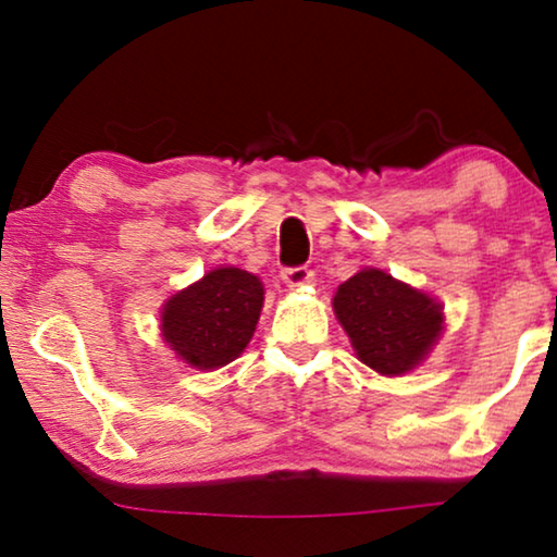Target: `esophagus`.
Segmentation results:
<instances>
[{
    "instance_id": "1",
    "label": "esophagus",
    "mask_w": 557,
    "mask_h": 557,
    "mask_svg": "<svg viewBox=\"0 0 557 557\" xmlns=\"http://www.w3.org/2000/svg\"><path fill=\"white\" fill-rule=\"evenodd\" d=\"M281 281H284L288 288H299L304 284H309L311 271L307 269V265H296V269H284V271H281Z\"/></svg>"
}]
</instances>
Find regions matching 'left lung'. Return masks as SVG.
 Returning <instances> with one entry per match:
<instances>
[{"mask_svg": "<svg viewBox=\"0 0 557 557\" xmlns=\"http://www.w3.org/2000/svg\"><path fill=\"white\" fill-rule=\"evenodd\" d=\"M332 307L360 362L380 375H406L444 330L438 301L377 269H362L345 281Z\"/></svg>", "mask_w": 557, "mask_h": 557, "instance_id": "left-lung-1", "label": "left lung"}]
</instances>
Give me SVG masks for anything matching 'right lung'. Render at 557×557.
Returning <instances> with one entry per match:
<instances>
[{
	"label": "right lung",
	"instance_id": "right-lung-1",
	"mask_svg": "<svg viewBox=\"0 0 557 557\" xmlns=\"http://www.w3.org/2000/svg\"><path fill=\"white\" fill-rule=\"evenodd\" d=\"M263 309V284L240 269H215L174 294L162 309V337L189 368L233 362L253 337Z\"/></svg>",
	"mask_w": 557,
	"mask_h": 557
}]
</instances>
